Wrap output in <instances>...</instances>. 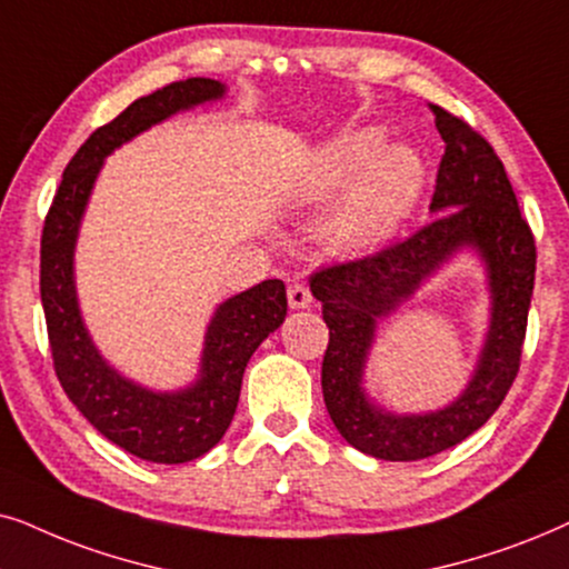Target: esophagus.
Masks as SVG:
<instances>
[{"instance_id": "1", "label": "esophagus", "mask_w": 569, "mask_h": 569, "mask_svg": "<svg viewBox=\"0 0 569 569\" xmlns=\"http://www.w3.org/2000/svg\"><path fill=\"white\" fill-rule=\"evenodd\" d=\"M312 305V291H309L307 283H291L289 286V307L291 309H307Z\"/></svg>"}]
</instances>
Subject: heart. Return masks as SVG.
Listing matches in <instances>:
<instances>
[{
	"label": "heart",
	"mask_w": 569,
	"mask_h": 569,
	"mask_svg": "<svg viewBox=\"0 0 569 569\" xmlns=\"http://www.w3.org/2000/svg\"><path fill=\"white\" fill-rule=\"evenodd\" d=\"M423 166L413 150L390 146L380 127H361L328 142L309 158L297 184L305 208L340 202L322 226L336 254H367L388 244L416 210Z\"/></svg>",
	"instance_id": "heart-1"
}]
</instances>
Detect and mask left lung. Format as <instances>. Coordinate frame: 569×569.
<instances>
[{"label": "left lung", "mask_w": 569, "mask_h": 569, "mask_svg": "<svg viewBox=\"0 0 569 569\" xmlns=\"http://www.w3.org/2000/svg\"><path fill=\"white\" fill-rule=\"evenodd\" d=\"M445 140L429 210L437 218L411 237L317 270L309 278L330 343L322 359V396L348 445L380 460H421L456 448L489 421L520 369L528 307L533 297L536 241L520 216L495 148L442 106H431ZM463 246L488 264L492 320L472 382L450 407L429 415H390L360 388L376 322Z\"/></svg>", "instance_id": "1"}]
</instances>
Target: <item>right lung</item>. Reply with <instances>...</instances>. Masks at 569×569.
<instances>
[{"instance_id":"right-lung-1","label":"right lung","mask_w":569,"mask_h":569,"mask_svg":"<svg viewBox=\"0 0 569 569\" xmlns=\"http://www.w3.org/2000/svg\"><path fill=\"white\" fill-rule=\"evenodd\" d=\"M223 93L226 86L218 80L189 78L127 106L117 119L98 127L67 163L43 223L41 305L54 372L67 398L106 439L150 463H187L221 442L237 413L247 361L286 320V286L270 278L226 299L208 325L197 382L177 392H156L121 377L90 340L74 291V241L111 150L177 111Z\"/></svg>"}]
</instances>
